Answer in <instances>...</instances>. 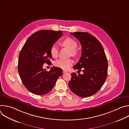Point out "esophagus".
Wrapping results in <instances>:
<instances>
[{
	"label": "esophagus",
	"instance_id": "esophagus-1",
	"mask_svg": "<svg viewBox=\"0 0 129 129\" xmlns=\"http://www.w3.org/2000/svg\"><path fill=\"white\" fill-rule=\"evenodd\" d=\"M67 72V70H63V73H65V72Z\"/></svg>",
	"mask_w": 129,
	"mask_h": 129
}]
</instances>
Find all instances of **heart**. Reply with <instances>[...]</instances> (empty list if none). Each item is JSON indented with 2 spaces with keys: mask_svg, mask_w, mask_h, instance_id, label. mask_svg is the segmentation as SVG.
Listing matches in <instances>:
<instances>
[{
  "mask_svg": "<svg viewBox=\"0 0 129 129\" xmlns=\"http://www.w3.org/2000/svg\"><path fill=\"white\" fill-rule=\"evenodd\" d=\"M62 44L67 47L71 50V53L73 55L76 54V49L78 47L77 42L70 38H67L65 39L62 42ZM50 53L52 58H57L58 55V48L56 44L52 45L50 48ZM73 61L70 59H59L56 61L54 63V65L56 67L67 69H68L72 64Z\"/></svg>",
  "mask_w": 129,
  "mask_h": 129,
  "instance_id": "obj_1",
  "label": "heart"
}]
</instances>
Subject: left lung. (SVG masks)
<instances>
[{
  "label": "left lung",
  "mask_w": 129,
  "mask_h": 129,
  "mask_svg": "<svg viewBox=\"0 0 129 129\" xmlns=\"http://www.w3.org/2000/svg\"><path fill=\"white\" fill-rule=\"evenodd\" d=\"M80 42L82 54L73 68L83 69V74L73 72L68 86L72 92L82 98L95 94L108 76V62L104 48L94 36L87 32L71 33Z\"/></svg>",
  "instance_id": "left-lung-1"
}]
</instances>
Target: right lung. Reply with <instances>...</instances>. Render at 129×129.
<instances>
[{"mask_svg":"<svg viewBox=\"0 0 129 129\" xmlns=\"http://www.w3.org/2000/svg\"><path fill=\"white\" fill-rule=\"evenodd\" d=\"M63 34L62 31L41 30L31 35L22 47L18 59V70L26 88L36 95H44L50 91L62 69L51 67L49 71L43 68L45 63L51 64L50 48Z\"/></svg>","mask_w":129,"mask_h":129,"instance_id":"add662e5","label":"right lung"}]
</instances>
